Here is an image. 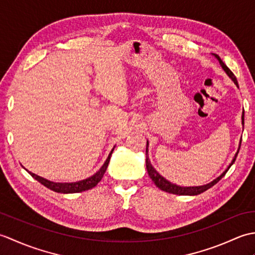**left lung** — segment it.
<instances>
[{"label":"left lung","instance_id":"8db88e82","mask_svg":"<svg viewBox=\"0 0 255 255\" xmlns=\"http://www.w3.org/2000/svg\"><path fill=\"white\" fill-rule=\"evenodd\" d=\"M214 56L219 61L221 68L224 69V71L227 73V75H228V77L232 81H234V83L238 86V88H239V85H238V81H237V79L235 77V74L230 71V69L227 67L226 64L223 62V60H221V59L219 58V56H217V55H214ZM242 125H245V114H242ZM148 144H149V142H148V140H147V149H145V152H147V153H145V154H147V159H145V165H147L148 174H149L151 180H152L153 183L156 185V187H159L161 191H164V192L171 193V194L188 195V196H195V195L202 194L203 192L207 191V189H209L210 187H213L215 184H217L221 180V178H223L226 175V173L228 172V170L230 169V166L235 163V161L237 159V155H238V153H239L241 141L239 143V148H238L237 153L235 154L234 159H232L231 163L228 165V167H227V169L223 173H221V174L218 177H216L215 180H213V181L207 183V184H204V185H199V186H180V185H176V184L171 183L170 181H167L166 178H164L163 176H162L160 173L156 171L154 167L152 166V164H151V162L149 160V156H148Z\"/></svg>","mask_w":255,"mask_h":255}]
</instances>
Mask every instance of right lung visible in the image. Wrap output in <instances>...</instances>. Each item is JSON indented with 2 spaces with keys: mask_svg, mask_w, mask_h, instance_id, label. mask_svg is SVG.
<instances>
[{
  "mask_svg": "<svg viewBox=\"0 0 255 255\" xmlns=\"http://www.w3.org/2000/svg\"><path fill=\"white\" fill-rule=\"evenodd\" d=\"M114 149H115V145H114V148L112 149L110 154H108L106 161L104 162V164L102 165V167L99 171L94 173L92 176H90L88 178H84V180H81V181L71 182V183H59V182H52L49 180H46V178L41 177L39 175H36V174H34V173H31L29 171H28V173L35 178V180H37L38 182L41 183L42 185L46 186L47 188L51 189V191H53V192L62 193V194H72V193L84 192V191H88V189L93 188L94 186H96L97 184H99V182L103 178V176H104L106 169L108 166V163H110V160H111V156H112Z\"/></svg>",
  "mask_w": 255,
  "mask_h": 255,
  "instance_id": "add662e5",
  "label": "right lung"
}]
</instances>
